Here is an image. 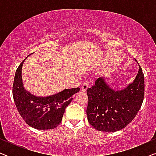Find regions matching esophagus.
<instances>
[{"mask_svg":"<svg viewBox=\"0 0 156 156\" xmlns=\"http://www.w3.org/2000/svg\"><path fill=\"white\" fill-rule=\"evenodd\" d=\"M88 87H89V83L84 82V84L82 86V91H84V92H86L87 89H88Z\"/></svg>","mask_w":156,"mask_h":156,"instance_id":"obj_1","label":"esophagus"}]
</instances>
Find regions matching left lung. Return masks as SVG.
Returning <instances> with one entry per match:
<instances>
[{"label":"left lung","instance_id":"obj_1","mask_svg":"<svg viewBox=\"0 0 156 156\" xmlns=\"http://www.w3.org/2000/svg\"><path fill=\"white\" fill-rule=\"evenodd\" d=\"M135 61L138 63L136 59ZM87 119L95 129L116 132L124 129L135 118L144 101V75L141 67L138 65L136 78L123 89L113 88L105 77H100L94 86L87 89Z\"/></svg>","mask_w":156,"mask_h":156}]
</instances>
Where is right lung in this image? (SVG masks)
<instances>
[{
	"instance_id": "1",
	"label": "right lung",
	"mask_w": 156,
	"mask_h": 156,
	"mask_svg": "<svg viewBox=\"0 0 156 156\" xmlns=\"http://www.w3.org/2000/svg\"><path fill=\"white\" fill-rule=\"evenodd\" d=\"M25 60L16 70L12 86V96L17 109L30 127L38 130L55 129L61 123L65 108L72 101V95L80 91V89H65L47 97L33 94L23 85L22 68Z\"/></svg>"
}]
</instances>
